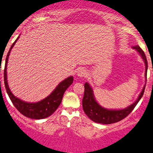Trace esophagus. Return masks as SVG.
Masks as SVG:
<instances>
[{"label":"esophagus","instance_id":"esophagus-1","mask_svg":"<svg viewBox=\"0 0 153 153\" xmlns=\"http://www.w3.org/2000/svg\"><path fill=\"white\" fill-rule=\"evenodd\" d=\"M88 75V71L87 69L84 68H81L78 70L77 72V75L78 77H81V78H84V77H86Z\"/></svg>","mask_w":153,"mask_h":153}]
</instances>
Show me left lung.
Returning <instances> with one entry per match:
<instances>
[{"mask_svg":"<svg viewBox=\"0 0 153 153\" xmlns=\"http://www.w3.org/2000/svg\"><path fill=\"white\" fill-rule=\"evenodd\" d=\"M134 49L136 50L141 57L143 59L146 65V72L145 76L146 78V74H147V59L146 57L145 53L143 51V50L140 48L138 45L133 47ZM146 85H144L142 91L140 94L137 100L135 101L133 104L128 106L127 108L123 109H107L101 106L99 103L96 101L94 98V92L88 82L85 84V94H84V97L82 100V106H83L84 112H85L87 115L91 119L93 122H97L100 124H104V125H109V124L115 123L121 120L126 118L130 113L134 109L137 104L141 99V97L143 95L144 90H145Z\"/></svg>","mask_w":153,"mask_h":153,"instance_id":"left-lung-1","label":"left lung"}]
</instances>
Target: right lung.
Listing matches in <instances>:
<instances>
[{"label":"right lung","instance_id":"1","mask_svg":"<svg viewBox=\"0 0 153 153\" xmlns=\"http://www.w3.org/2000/svg\"><path fill=\"white\" fill-rule=\"evenodd\" d=\"M19 38V37H18L16 40L14 41L13 44H12V46L7 55V58H6L5 67H4V85H5L6 91H7L8 96H9L10 100L12 101L14 106L16 108L19 112L25 115V117L32 118V119H43V118H48V117L51 116L60 105L64 93L66 91L67 88L73 83V77L70 76L61 81L49 96L39 102H27L16 97L12 94L9 86H8L7 78V65L8 58H9L11 50L13 48L14 44H16Z\"/></svg>","mask_w":153,"mask_h":153}]
</instances>
